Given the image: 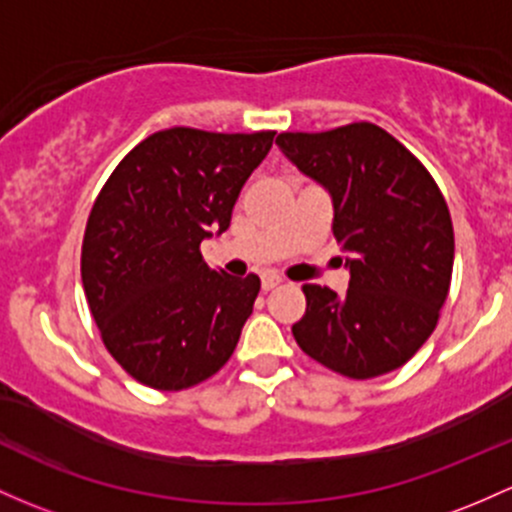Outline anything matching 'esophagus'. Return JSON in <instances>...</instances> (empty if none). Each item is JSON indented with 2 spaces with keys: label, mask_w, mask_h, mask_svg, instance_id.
Wrapping results in <instances>:
<instances>
[{
  "label": "esophagus",
  "mask_w": 512,
  "mask_h": 512,
  "mask_svg": "<svg viewBox=\"0 0 512 512\" xmlns=\"http://www.w3.org/2000/svg\"><path fill=\"white\" fill-rule=\"evenodd\" d=\"M280 283H283V280H280L278 276H273V273H266V276L261 278V290H263V293H268V290L278 288Z\"/></svg>",
  "instance_id": "1"
}]
</instances>
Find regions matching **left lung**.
I'll use <instances>...</instances> for the list:
<instances>
[{"label":"left lung","instance_id":"obj_1","mask_svg":"<svg viewBox=\"0 0 512 512\" xmlns=\"http://www.w3.org/2000/svg\"><path fill=\"white\" fill-rule=\"evenodd\" d=\"M283 156L332 197V232L349 290L305 285L300 349L349 378H376L415 356L439 320L454 266L447 202L425 166L381 126L280 134Z\"/></svg>","mask_w":512,"mask_h":512}]
</instances>
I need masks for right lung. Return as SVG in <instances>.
I'll return each mask as SVG.
<instances>
[{
  "label": "right lung",
  "instance_id": "obj_1",
  "mask_svg": "<svg viewBox=\"0 0 512 512\" xmlns=\"http://www.w3.org/2000/svg\"><path fill=\"white\" fill-rule=\"evenodd\" d=\"M276 131H156L114 168L82 241V285L109 354L131 378L183 390L214 376L261 290L202 261Z\"/></svg>",
  "mask_w": 512,
  "mask_h": 512
}]
</instances>
